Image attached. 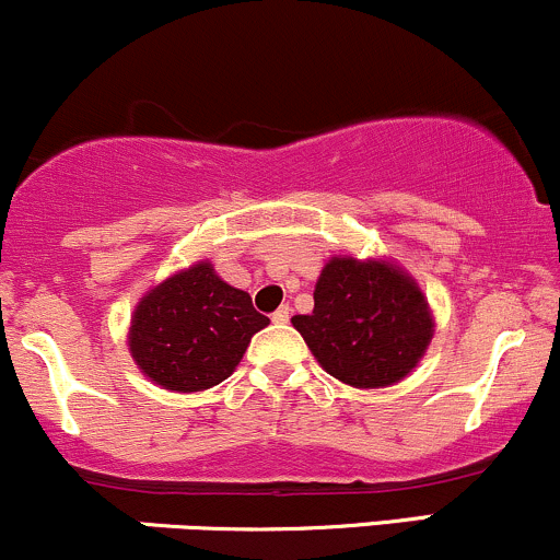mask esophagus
I'll return each mask as SVG.
<instances>
[{
    "mask_svg": "<svg viewBox=\"0 0 560 560\" xmlns=\"http://www.w3.org/2000/svg\"><path fill=\"white\" fill-rule=\"evenodd\" d=\"M288 317H291V306L285 304V306H280L278 312H275V315H272V323H278V326H285Z\"/></svg>",
    "mask_w": 560,
    "mask_h": 560,
    "instance_id": "esophagus-1",
    "label": "esophagus"
}]
</instances>
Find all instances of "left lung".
Segmentation results:
<instances>
[{"instance_id":"obj_1","label":"left lung","mask_w":560,"mask_h":560,"mask_svg":"<svg viewBox=\"0 0 560 560\" xmlns=\"http://www.w3.org/2000/svg\"><path fill=\"white\" fill-rule=\"evenodd\" d=\"M291 323L323 371L354 389L398 384L435 336L424 291L393 258L330 256L315 282V310Z\"/></svg>"}]
</instances>
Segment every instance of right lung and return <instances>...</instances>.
<instances>
[{
	"instance_id": "1",
	"label": "right lung",
	"mask_w": 560,
	"mask_h": 560,
	"mask_svg": "<svg viewBox=\"0 0 560 560\" xmlns=\"http://www.w3.org/2000/svg\"><path fill=\"white\" fill-rule=\"evenodd\" d=\"M267 326L248 293L202 258L143 293L130 315L128 350L158 387L202 393L232 376L254 334Z\"/></svg>"
}]
</instances>
